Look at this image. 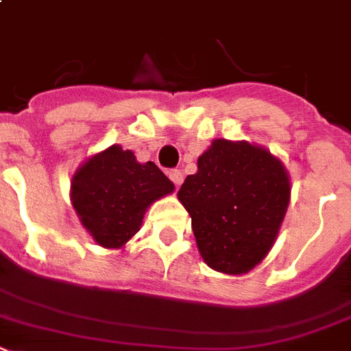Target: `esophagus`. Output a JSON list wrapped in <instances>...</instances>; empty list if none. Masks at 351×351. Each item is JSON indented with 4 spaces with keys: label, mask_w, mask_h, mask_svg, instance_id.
Segmentation results:
<instances>
[{
    "label": "esophagus",
    "mask_w": 351,
    "mask_h": 351,
    "mask_svg": "<svg viewBox=\"0 0 351 351\" xmlns=\"http://www.w3.org/2000/svg\"><path fill=\"white\" fill-rule=\"evenodd\" d=\"M169 178H170V181L176 184V186H179V184L182 182V172L178 169H172V170H169Z\"/></svg>",
    "instance_id": "esophagus-1"
}]
</instances>
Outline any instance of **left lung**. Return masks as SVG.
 I'll return each instance as SVG.
<instances>
[{"instance_id":"left-lung-1","label":"left lung","mask_w":351,"mask_h":351,"mask_svg":"<svg viewBox=\"0 0 351 351\" xmlns=\"http://www.w3.org/2000/svg\"><path fill=\"white\" fill-rule=\"evenodd\" d=\"M178 192L201 256L226 274L247 273L273 247L291 182L283 165L254 145L215 140Z\"/></svg>"}]
</instances>
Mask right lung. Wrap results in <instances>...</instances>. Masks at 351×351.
Returning <instances> with one entry per match:
<instances>
[{
    "instance_id": "obj_1",
    "label": "right lung",
    "mask_w": 351,
    "mask_h": 351,
    "mask_svg": "<svg viewBox=\"0 0 351 351\" xmlns=\"http://www.w3.org/2000/svg\"><path fill=\"white\" fill-rule=\"evenodd\" d=\"M170 192L173 182L152 161L138 163L120 145L88 159L71 181L77 215L104 247L125 244L140 230L147 208Z\"/></svg>"
}]
</instances>
